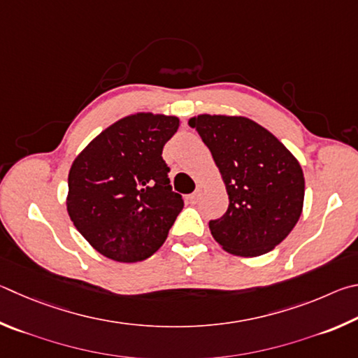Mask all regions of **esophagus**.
Masks as SVG:
<instances>
[{"label":"esophagus","instance_id":"obj_1","mask_svg":"<svg viewBox=\"0 0 358 358\" xmlns=\"http://www.w3.org/2000/svg\"><path fill=\"white\" fill-rule=\"evenodd\" d=\"M199 193H201V192H199V189H198V190H195V192H193V193H192V195H189V201H190L192 204H195V203H198Z\"/></svg>","mask_w":358,"mask_h":358}]
</instances>
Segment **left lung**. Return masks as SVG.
Segmentation results:
<instances>
[{"label":"left lung","instance_id":"obj_1","mask_svg":"<svg viewBox=\"0 0 358 358\" xmlns=\"http://www.w3.org/2000/svg\"><path fill=\"white\" fill-rule=\"evenodd\" d=\"M227 185L229 206L209 222L223 250L236 256H261L285 241L303 208L305 179L278 138L243 116L192 117Z\"/></svg>","mask_w":358,"mask_h":358}]
</instances>
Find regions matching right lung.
<instances>
[{
	"label": "right lung",
	"mask_w": 358,
	"mask_h": 358,
	"mask_svg": "<svg viewBox=\"0 0 358 358\" xmlns=\"http://www.w3.org/2000/svg\"><path fill=\"white\" fill-rule=\"evenodd\" d=\"M178 129L176 116L136 113L105 129L73 160L67 212L100 255L138 262L166 241L184 208L162 157Z\"/></svg>",
	"instance_id": "obj_1"
}]
</instances>
